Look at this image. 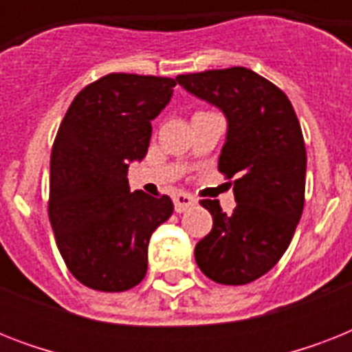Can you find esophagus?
I'll return each instance as SVG.
<instances>
[{
  "instance_id": "34e87169",
  "label": "esophagus",
  "mask_w": 352,
  "mask_h": 352,
  "mask_svg": "<svg viewBox=\"0 0 352 352\" xmlns=\"http://www.w3.org/2000/svg\"><path fill=\"white\" fill-rule=\"evenodd\" d=\"M173 204H175V212L182 214V212H186L188 208H192L197 204V199L192 197L190 193H177L175 197H173Z\"/></svg>"
}]
</instances>
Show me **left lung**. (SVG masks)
<instances>
[{
	"instance_id": "1",
	"label": "left lung",
	"mask_w": 352,
	"mask_h": 352,
	"mask_svg": "<svg viewBox=\"0 0 352 352\" xmlns=\"http://www.w3.org/2000/svg\"><path fill=\"white\" fill-rule=\"evenodd\" d=\"M175 80L225 115L217 168L235 179L232 214L221 210L219 201H201L214 226L195 246V261L215 283H250L281 259L303 212L307 151L300 122L283 91L250 69Z\"/></svg>"
}]
</instances>
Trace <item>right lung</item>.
I'll list each match as a JSON object with an SVG mask.
<instances>
[{"instance_id":"add662e5","label":"right lung","mask_w":352,"mask_h":352,"mask_svg":"<svg viewBox=\"0 0 352 352\" xmlns=\"http://www.w3.org/2000/svg\"><path fill=\"white\" fill-rule=\"evenodd\" d=\"M173 78L113 73L69 106L51 153L49 219L80 283L133 289L148 270L149 237L173 214L168 195L129 192L127 170L146 157L151 120L170 104Z\"/></svg>"}]
</instances>
